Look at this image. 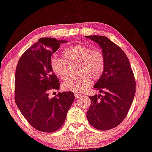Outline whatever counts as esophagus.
Returning a JSON list of instances; mask_svg holds the SVG:
<instances>
[{
  "instance_id": "34e87169",
  "label": "esophagus",
  "mask_w": 152,
  "mask_h": 152,
  "mask_svg": "<svg viewBox=\"0 0 152 152\" xmlns=\"http://www.w3.org/2000/svg\"><path fill=\"white\" fill-rule=\"evenodd\" d=\"M74 96H75V98H80V97L81 96H80V94H76H76H74Z\"/></svg>"
}]
</instances>
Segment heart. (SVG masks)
<instances>
[{
    "instance_id": "heart-1",
    "label": "heart",
    "mask_w": 152,
    "mask_h": 152,
    "mask_svg": "<svg viewBox=\"0 0 152 152\" xmlns=\"http://www.w3.org/2000/svg\"><path fill=\"white\" fill-rule=\"evenodd\" d=\"M78 65V76L70 78L63 84V88L74 93H82L91 85L92 80H98L106 67V58L103 51L87 45H74L65 49L63 58L53 56L50 66L54 74L66 80L69 76V65Z\"/></svg>"
}]
</instances>
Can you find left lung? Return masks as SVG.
<instances>
[{
  "label": "left lung",
  "mask_w": 152,
  "mask_h": 152,
  "mask_svg": "<svg viewBox=\"0 0 152 152\" xmlns=\"http://www.w3.org/2000/svg\"><path fill=\"white\" fill-rule=\"evenodd\" d=\"M86 37L98 43L106 58L104 72L94 86L104 95L89 97L91 105L87 117L95 128L110 130L124 121L132 105L136 92L134 73L125 53L108 37Z\"/></svg>",
  "instance_id": "left-lung-1"
}]
</instances>
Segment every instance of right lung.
Listing matches in <instances>:
<instances>
[{
  "mask_svg": "<svg viewBox=\"0 0 152 152\" xmlns=\"http://www.w3.org/2000/svg\"><path fill=\"white\" fill-rule=\"evenodd\" d=\"M65 42L40 38L22 54L15 69V104L29 124L40 132L58 130L74 100L72 91L58 92L52 99L48 96L50 91L60 86L50 66L51 56Z\"/></svg>",
  "mask_w": 152,
  "mask_h": 152,
  "instance_id": "right-lung-1",
  "label": "right lung"
}]
</instances>
